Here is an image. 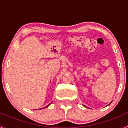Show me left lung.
<instances>
[{
	"label": "left lung",
	"mask_w": 128,
	"mask_h": 128,
	"mask_svg": "<svg viewBox=\"0 0 128 128\" xmlns=\"http://www.w3.org/2000/svg\"><path fill=\"white\" fill-rule=\"evenodd\" d=\"M108 105H109V104H108Z\"/></svg>",
	"instance_id": "obj_1"
}]
</instances>
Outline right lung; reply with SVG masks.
<instances>
[{"label": "right lung", "instance_id": "1", "mask_svg": "<svg viewBox=\"0 0 128 128\" xmlns=\"http://www.w3.org/2000/svg\"><path fill=\"white\" fill-rule=\"evenodd\" d=\"M48 104V106H45V107H44V108H46V107H48L49 106H50V104ZM42 108H41V109H42Z\"/></svg>", "mask_w": 128, "mask_h": 128}]
</instances>
